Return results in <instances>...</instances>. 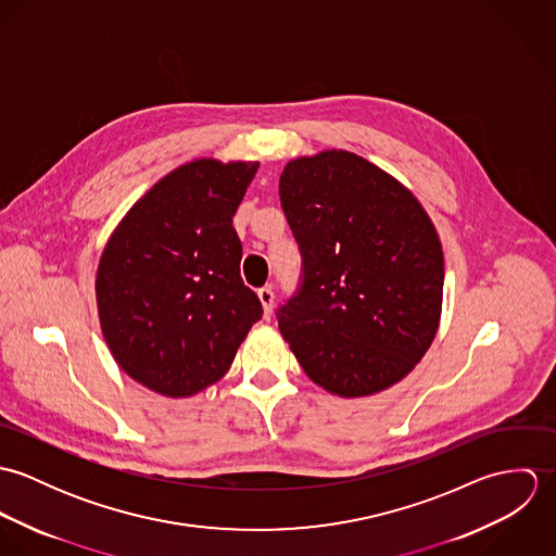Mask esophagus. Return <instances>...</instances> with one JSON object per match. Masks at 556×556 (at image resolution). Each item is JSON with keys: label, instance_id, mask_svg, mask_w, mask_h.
<instances>
[{"label": "esophagus", "instance_id": "obj_1", "mask_svg": "<svg viewBox=\"0 0 556 556\" xmlns=\"http://www.w3.org/2000/svg\"><path fill=\"white\" fill-rule=\"evenodd\" d=\"M258 300H261V306H263V317H271V311H274V291H271V287L258 289Z\"/></svg>", "mask_w": 556, "mask_h": 556}]
</instances>
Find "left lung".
Returning <instances> with one entry per match:
<instances>
[{"mask_svg": "<svg viewBox=\"0 0 556 556\" xmlns=\"http://www.w3.org/2000/svg\"><path fill=\"white\" fill-rule=\"evenodd\" d=\"M280 203L304 274L278 311L282 338L329 394L392 388L441 318L443 248L426 210L396 177L344 150L287 162Z\"/></svg>", "mask_w": 556, "mask_h": 556, "instance_id": "obj_1", "label": "left lung"}]
</instances>
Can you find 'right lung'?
I'll list each match as a JSON object with an SVG mask.
<instances>
[{
    "label": "right lung",
    "instance_id": "obj_1",
    "mask_svg": "<svg viewBox=\"0 0 556 556\" xmlns=\"http://www.w3.org/2000/svg\"><path fill=\"white\" fill-rule=\"evenodd\" d=\"M258 162H186L156 181L106 241L96 302L119 368L162 396L220 381L263 308L239 276L233 216Z\"/></svg>",
    "mask_w": 556,
    "mask_h": 556
}]
</instances>
